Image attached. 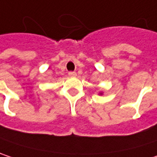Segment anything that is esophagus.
<instances>
[{
    "instance_id": "obj_1",
    "label": "esophagus",
    "mask_w": 157,
    "mask_h": 157,
    "mask_svg": "<svg viewBox=\"0 0 157 157\" xmlns=\"http://www.w3.org/2000/svg\"><path fill=\"white\" fill-rule=\"evenodd\" d=\"M68 75L69 76H72V77H75V76H76V73L75 72H69L68 73Z\"/></svg>"
}]
</instances>
